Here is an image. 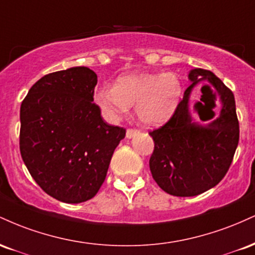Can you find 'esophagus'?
<instances>
[{"instance_id": "34e87169", "label": "esophagus", "mask_w": 255, "mask_h": 255, "mask_svg": "<svg viewBox=\"0 0 255 255\" xmlns=\"http://www.w3.org/2000/svg\"><path fill=\"white\" fill-rule=\"evenodd\" d=\"M137 134H139V130L137 129H127V131H126V136H127L128 139H131V137L137 135Z\"/></svg>"}]
</instances>
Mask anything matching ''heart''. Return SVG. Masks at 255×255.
I'll use <instances>...</instances> for the list:
<instances>
[{
  "instance_id": "b5f03b06",
  "label": "heart",
  "mask_w": 255,
  "mask_h": 255,
  "mask_svg": "<svg viewBox=\"0 0 255 255\" xmlns=\"http://www.w3.org/2000/svg\"><path fill=\"white\" fill-rule=\"evenodd\" d=\"M182 87L172 73H131L120 77L115 86L95 92V102L111 121L119 120L135 105L137 119L145 126H159L176 110Z\"/></svg>"
}]
</instances>
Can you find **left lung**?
<instances>
[{
  "instance_id": "left-lung-1",
  "label": "left lung",
  "mask_w": 255,
  "mask_h": 255,
  "mask_svg": "<svg viewBox=\"0 0 255 255\" xmlns=\"http://www.w3.org/2000/svg\"><path fill=\"white\" fill-rule=\"evenodd\" d=\"M188 79L192 85L184 91L172 118L150 131L154 141L150 158L152 177L175 197H194L221 182L229 170L240 136L235 98L223 81L201 68L192 69ZM201 81L218 91L221 102L220 114L214 112L209 124L195 123L190 114L191 91Z\"/></svg>"
}]
</instances>
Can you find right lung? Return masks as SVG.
<instances>
[{"label": "right lung", "instance_id": "obj_1", "mask_svg": "<svg viewBox=\"0 0 255 255\" xmlns=\"http://www.w3.org/2000/svg\"><path fill=\"white\" fill-rule=\"evenodd\" d=\"M97 74L72 67L40 78L20 108V153L46 194L68 204L93 198L125 128L110 126L93 103Z\"/></svg>", "mask_w": 255, "mask_h": 255}]
</instances>
